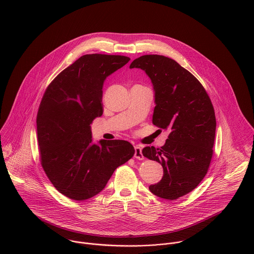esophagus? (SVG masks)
Returning a JSON list of instances; mask_svg holds the SVG:
<instances>
[{
  "label": "esophagus",
  "instance_id": "1",
  "mask_svg": "<svg viewBox=\"0 0 254 254\" xmlns=\"http://www.w3.org/2000/svg\"><path fill=\"white\" fill-rule=\"evenodd\" d=\"M134 156H135V158H137L139 160H143L144 159V155L142 153V148L140 146H138V145L135 146V154H134Z\"/></svg>",
  "mask_w": 254,
  "mask_h": 254
}]
</instances>
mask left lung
I'll return each instance as SVG.
<instances>
[{
	"label": "left lung",
	"instance_id": "1",
	"mask_svg": "<svg viewBox=\"0 0 254 254\" xmlns=\"http://www.w3.org/2000/svg\"><path fill=\"white\" fill-rule=\"evenodd\" d=\"M150 78L155 108L152 123L170 134L160 148L145 146L143 155L163 167V177L149 190L174 200L194 190L206 175L213 154L215 112L200 82L172 59L142 56L130 64Z\"/></svg>",
	"mask_w": 254,
	"mask_h": 254
}]
</instances>
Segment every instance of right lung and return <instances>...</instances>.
<instances>
[{
	"instance_id": "right-lung-1",
	"label": "right lung",
	"mask_w": 254,
	"mask_h": 254,
	"mask_svg": "<svg viewBox=\"0 0 254 254\" xmlns=\"http://www.w3.org/2000/svg\"><path fill=\"white\" fill-rule=\"evenodd\" d=\"M129 61L124 56H82L51 82L42 98L36 121L41 164L54 187L71 199L98 194L135 153L123 140L94 144L91 131L104 111L106 79Z\"/></svg>"
}]
</instances>
